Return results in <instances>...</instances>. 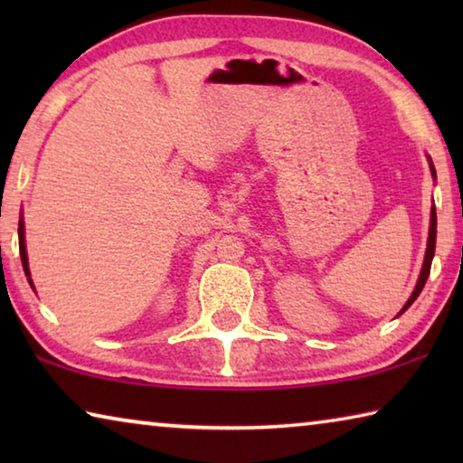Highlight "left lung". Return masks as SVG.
<instances>
[{
  "instance_id": "8db88e82",
  "label": "left lung",
  "mask_w": 463,
  "mask_h": 463,
  "mask_svg": "<svg viewBox=\"0 0 463 463\" xmlns=\"http://www.w3.org/2000/svg\"><path fill=\"white\" fill-rule=\"evenodd\" d=\"M430 171H433V175H435V167H433V163H430ZM435 239H437V213H435V206L430 208V229H429V241H427V253H425V263H422V269H420V278H419V281H417V288H414V292H412V296L409 298V302L404 304V308L401 310V315L402 312L411 307V304L417 300V296L420 294V289L425 288V284H427V278H429V273H430V261H433V255H435Z\"/></svg>"
}]
</instances>
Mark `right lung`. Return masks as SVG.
Instances as JSON below:
<instances>
[{"label": "right lung", "instance_id": "1", "mask_svg": "<svg viewBox=\"0 0 463 463\" xmlns=\"http://www.w3.org/2000/svg\"><path fill=\"white\" fill-rule=\"evenodd\" d=\"M18 242H20V257H22V265H24V271L28 276V281L33 284V279H30V269H28V255H26V245H24V222L20 221L18 224Z\"/></svg>", "mask_w": 463, "mask_h": 463}]
</instances>
